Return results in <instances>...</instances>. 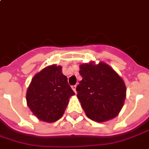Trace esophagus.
I'll return each mask as SVG.
<instances>
[{
    "instance_id": "obj_1",
    "label": "esophagus",
    "mask_w": 149,
    "mask_h": 149,
    "mask_svg": "<svg viewBox=\"0 0 149 149\" xmlns=\"http://www.w3.org/2000/svg\"><path fill=\"white\" fill-rule=\"evenodd\" d=\"M76 88H77V86H76V85L72 86V89L73 90V91H74L75 93H77V91H76Z\"/></svg>"
}]
</instances>
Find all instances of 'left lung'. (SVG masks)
<instances>
[{
    "mask_svg": "<svg viewBox=\"0 0 149 149\" xmlns=\"http://www.w3.org/2000/svg\"><path fill=\"white\" fill-rule=\"evenodd\" d=\"M82 80L77 87L78 99L87 117L103 122L119 114L126 96V88L119 75L104 62L80 65Z\"/></svg>",
    "mask_w": 149,
    "mask_h": 149,
    "instance_id": "8db88e82",
    "label": "left lung"
}]
</instances>
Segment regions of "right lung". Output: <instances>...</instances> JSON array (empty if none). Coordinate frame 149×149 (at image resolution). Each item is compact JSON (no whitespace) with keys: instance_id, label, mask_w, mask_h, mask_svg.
I'll list each match as a JSON object with an SVG mask.
<instances>
[{"instance_id":"right-lung-1","label":"right lung","mask_w":149,"mask_h":149,"mask_svg":"<svg viewBox=\"0 0 149 149\" xmlns=\"http://www.w3.org/2000/svg\"><path fill=\"white\" fill-rule=\"evenodd\" d=\"M75 95L62 73L61 66H47L32 78L27 88V104L41 121L54 122L60 119Z\"/></svg>"}]
</instances>
